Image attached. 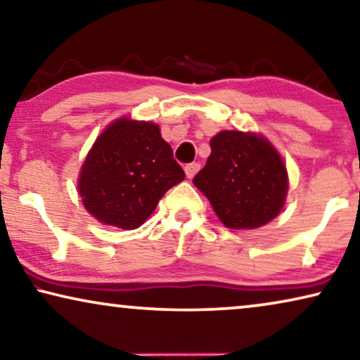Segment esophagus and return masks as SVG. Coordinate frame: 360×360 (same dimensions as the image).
Returning a JSON list of instances; mask_svg holds the SVG:
<instances>
[{
  "label": "esophagus",
  "mask_w": 360,
  "mask_h": 360,
  "mask_svg": "<svg viewBox=\"0 0 360 360\" xmlns=\"http://www.w3.org/2000/svg\"><path fill=\"white\" fill-rule=\"evenodd\" d=\"M198 170H200V164H196V162H191V164L185 165V174H186V176H188V179H193L195 174Z\"/></svg>",
  "instance_id": "34e87169"
}]
</instances>
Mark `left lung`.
I'll list each match as a JSON object with an SVG mask.
<instances>
[{
    "mask_svg": "<svg viewBox=\"0 0 360 360\" xmlns=\"http://www.w3.org/2000/svg\"><path fill=\"white\" fill-rule=\"evenodd\" d=\"M211 155L193 184L226 228L254 229L283 208L288 179L282 157L257 134L223 131L210 141Z\"/></svg>",
    "mask_w": 360,
    "mask_h": 360,
    "instance_id": "1",
    "label": "left lung"
}]
</instances>
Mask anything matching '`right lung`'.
Instances as JSON below:
<instances>
[{"label":"right lung","mask_w":360,"mask_h":360,"mask_svg":"<svg viewBox=\"0 0 360 360\" xmlns=\"http://www.w3.org/2000/svg\"><path fill=\"white\" fill-rule=\"evenodd\" d=\"M185 172L152 122L115 121L98 137L82 167L78 191L98 221L136 229Z\"/></svg>","instance_id":"add662e5"}]
</instances>
